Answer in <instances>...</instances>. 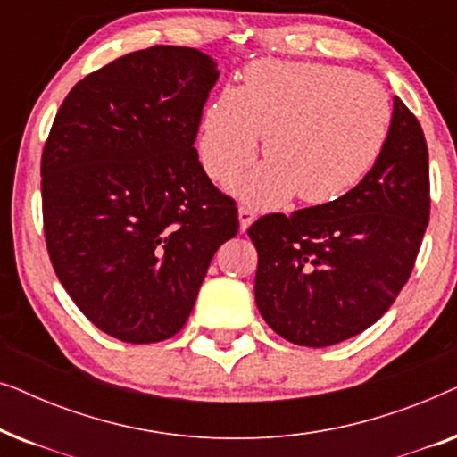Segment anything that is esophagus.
Returning <instances> with one entry per match:
<instances>
[{
	"mask_svg": "<svg viewBox=\"0 0 457 457\" xmlns=\"http://www.w3.org/2000/svg\"><path fill=\"white\" fill-rule=\"evenodd\" d=\"M255 220V212L252 208H245V205H241L239 208V227L241 230H247L249 224Z\"/></svg>",
	"mask_w": 457,
	"mask_h": 457,
	"instance_id": "esophagus-1",
	"label": "esophagus"
}]
</instances>
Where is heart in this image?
<instances>
[{
  "label": "heart",
  "instance_id": "b5f03b06",
  "mask_svg": "<svg viewBox=\"0 0 457 457\" xmlns=\"http://www.w3.org/2000/svg\"><path fill=\"white\" fill-rule=\"evenodd\" d=\"M393 110L372 79L343 66L262 60L247 66L239 89H224L204 110L199 160L216 183H228L258 155L266 164L233 191L255 208L293 195L327 205L372 170L389 137Z\"/></svg>",
  "mask_w": 457,
  "mask_h": 457
}]
</instances>
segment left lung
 Returning a JSON list of instances; mask_svg holds the SVG:
<instances>
[{
  "instance_id": "obj_1",
  "label": "left lung",
  "mask_w": 457,
  "mask_h": 457,
  "mask_svg": "<svg viewBox=\"0 0 457 457\" xmlns=\"http://www.w3.org/2000/svg\"><path fill=\"white\" fill-rule=\"evenodd\" d=\"M430 216L428 147L393 99L389 137L347 195L247 228L258 249L255 303L283 339L328 347L372 327L408 283Z\"/></svg>"
}]
</instances>
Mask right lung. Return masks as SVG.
<instances>
[{"label":"right lung","mask_w":457,"mask_h":457,"mask_svg":"<svg viewBox=\"0 0 457 457\" xmlns=\"http://www.w3.org/2000/svg\"><path fill=\"white\" fill-rule=\"evenodd\" d=\"M216 79L193 47L120 55L72 87L43 147L49 260L79 310L124 343L177 335L239 230L193 147Z\"/></svg>","instance_id":"add662e5"}]
</instances>
